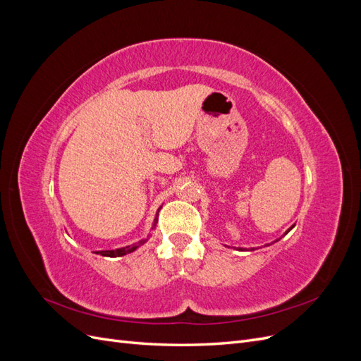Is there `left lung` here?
I'll return each instance as SVG.
<instances>
[{"label": "left lung", "instance_id": "1", "mask_svg": "<svg viewBox=\"0 0 361 361\" xmlns=\"http://www.w3.org/2000/svg\"><path fill=\"white\" fill-rule=\"evenodd\" d=\"M290 228H292V227H290ZM290 228H289V231H290ZM289 231H288V232H289ZM288 232H286V233H288ZM286 233H285V235H286ZM277 241H279V239H277ZM239 250H241V248H239Z\"/></svg>", "mask_w": 361, "mask_h": 361}]
</instances>
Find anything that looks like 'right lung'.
Here are the masks:
<instances>
[{"mask_svg": "<svg viewBox=\"0 0 361 361\" xmlns=\"http://www.w3.org/2000/svg\"><path fill=\"white\" fill-rule=\"evenodd\" d=\"M162 207V206H161ZM159 207V209H161ZM158 209V212H159ZM158 212H157V216L154 223H152V228L150 231H154V228L157 227V223H158ZM147 241V239H141V241L133 244V245H126V247H122V248H117V250H104V251H97V255H102V256H106V257H120V256H125L128 253H133V251H135L138 247L143 245Z\"/></svg>", "mask_w": 361, "mask_h": 361, "instance_id": "obj_1", "label": "right lung"}]
</instances>
